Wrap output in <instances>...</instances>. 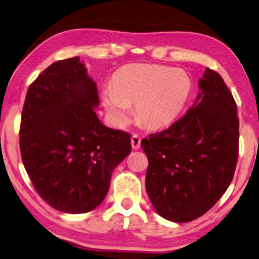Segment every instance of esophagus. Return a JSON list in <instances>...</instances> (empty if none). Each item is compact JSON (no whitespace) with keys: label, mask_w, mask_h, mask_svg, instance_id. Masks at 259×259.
I'll use <instances>...</instances> for the list:
<instances>
[{"label":"esophagus","mask_w":259,"mask_h":259,"mask_svg":"<svg viewBox=\"0 0 259 259\" xmlns=\"http://www.w3.org/2000/svg\"><path fill=\"white\" fill-rule=\"evenodd\" d=\"M131 143H132V148L134 150H138V149L141 147V139H140L139 135L134 134L132 135V138H131Z\"/></svg>","instance_id":"obj_1"}]
</instances>
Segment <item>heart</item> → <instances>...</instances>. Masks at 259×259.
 Wrapping results in <instances>:
<instances>
[{"mask_svg":"<svg viewBox=\"0 0 259 259\" xmlns=\"http://www.w3.org/2000/svg\"><path fill=\"white\" fill-rule=\"evenodd\" d=\"M191 93V80L174 68L134 63L120 68L107 86L102 100L116 125L130 119L131 104L137 103V115L144 125L158 128L178 118Z\"/></svg>","mask_w":259,"mask_h":259,"instance_id":"b5f03b06","label":"heart"}]
</instances>
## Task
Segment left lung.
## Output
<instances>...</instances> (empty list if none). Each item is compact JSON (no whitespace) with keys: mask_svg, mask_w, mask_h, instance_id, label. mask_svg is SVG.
<instances>
[{"mask_svg":"<svg viewBox=\"0 0 259 259\" xmlns=\"http://www.w3.org/2000/svg\"><path fill=\"white\" fill-rule=\"evenodd\" d=\"M187 113L143 139L149 160L146 189L164 219L187 223L210 209L233 180L239 156V117L219 72L206 68Z\"/></svg>","mask_w":259,"mask_h":259,"instance_id":"1","label":"left lung"}]
</instances>
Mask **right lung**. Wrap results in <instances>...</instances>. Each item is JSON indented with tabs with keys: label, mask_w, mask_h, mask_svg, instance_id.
<instances>
[{
	"label": "right lung",
	"mask_w": 259,
	"mask_h": 259,
	"mask_svg": "<svg viewBox=\"0 0 259 259\" xmlns=\"http://www.w3.org/2000/svg\"><path fill=\"white\" fill-rule=\"evenodd\" d=\"M98 89L78 57L53 62L27 91L20 152L36 192L68 214L93 210L113 169L131 153V135L99 120Z\"/></svg>",
	"instance_id": "add662e5"
}]
</instances>
